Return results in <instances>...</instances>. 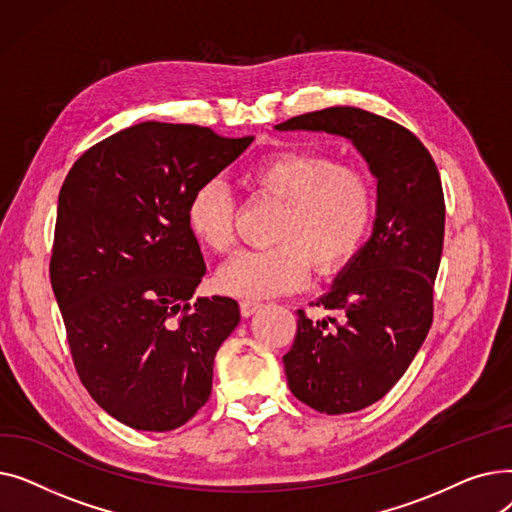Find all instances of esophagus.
Instances as JSON below:
<instances>
[{
    "label": "esophagus",
    "mask_w": 512,
    "mask_h": 512,
    "mask_svg": "<svg viewBox=\"0 0 512 512\" xmlns=\"http://www.w3.org/2000/svg\"><path fill=\"white\" fill-rule=\"evenodd\" d=\"M240 315L242 317H251L255 311H259V303H253V301H240Z\"/></svg>",
    "instance_id": "obj_1"
}]
</instances>
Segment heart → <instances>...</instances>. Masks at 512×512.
I'll return each mask as SVG.
<instances>
[{"mask_svg": "<svg viewBox=\"0 0 512 512\" xmlns=\"http://www.w3.org/2000/svg\"><path fill=\"white\" fill-rule=\"evenodd\" d=\"M245 184L257 197L282 203L270 240L274 247L242 251L220 274L222 292L265 299L299 290L309 276H332L363 249L375 215L369 176L340 166L326 151L282 147L247 166ZM186 226L209 251L230 253L236 240V203L222 180L201 182L186 201Z\"/></svg>", "mask_w": 512, "mask_h": 512, "instance_id": "heart-1", "label": "heart"}]
</instances>
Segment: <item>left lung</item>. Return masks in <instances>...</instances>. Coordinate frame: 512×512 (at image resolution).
Returning <instances> with one entry per match:
<instances>
[{
  "label": "left lung",
  "instance_id": "left-lung-1",
  "mask_svg": "<svg viewBox=\"0 0 512 512\" xmlns=\"http://www.w3.org/2000/svg\"><path fill=\"white\" fill-rule=\"evenodd\" d=\"M276 128L351 139L378 178L369 242L332 290L311 303L340 321H313L299 309L284 355L290 392L301 402L326 415L355 413L390 392L432 328L446 218L440 172L411 130L359 107H326Z\"/></svg>",
  "mask_w": 512,
  "mask_h": 512
}]
</instances>
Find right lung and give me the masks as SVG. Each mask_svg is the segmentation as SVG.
I'll return each mask as SVG.
<instances>
[{"label":"right lung","mask_w":512,"mask_h":512,"mask_svg":"<svg viewBox=\"0 0 512 512\" xmlns=\"http://www.w3.org/2000/svg\"><path fill=\"white\" fill-rule=\"evenodd\" d=\"M253 143L197 124L141 122L70 168L49 259L70 355L97 405L170 432L211 396L213 359L238 326L228 297H191L205 274L186 201Z\"/></svg>","instance_id":"right-lung-1"}]
</instances>
